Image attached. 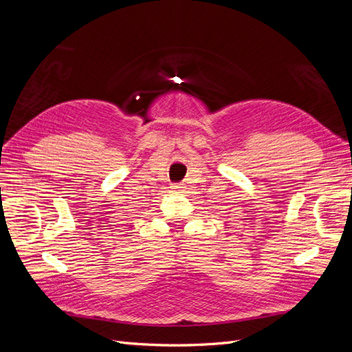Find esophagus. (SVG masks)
I'll return each mask as SVG.
<instances>
[{"instance_id":"34e87169","label":"esophagus","mask_w":352,"mask_h":352,"mask_svg":"<svg viewBox=\"0 0 352 352\" xmlns=\"http://www.w3.org/2000/svg\"><path fill=\"white\" fill-rule=\"evenodd\" d=\"M184 188H185V186H182L180 184H173V185H172V189L176 190V192H179V190H184Z\"/></svg>"}]
</instances>
